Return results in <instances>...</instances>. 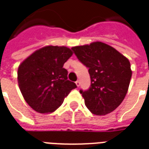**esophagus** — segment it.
<instances>
[{"label": "esophagus", "instance_id": "1", "mask_svg": "<svg viewBox=\"0 0 149 149\" xmlns=\"http://www.w3.org/2000/svg\"><path fill=\"white\" fill-rule=\"evenodd\" d=\"M76 84H77V87H80V80H77V81H76Z\"/></svg>", "mask_w": 149, "mask_h": 149}]
</instances>
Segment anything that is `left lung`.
I'll return each mask as SVG.
<instances>
[{
    "mask_svg": "<svg viewBox=\"0 0 149 149\" xmlns=\"http://www.w3.org/2000/svg\"><path fill=\"white\" fill-rule=\"evenodd\" d=\"M81 63L88 68L91 86L80 90L86 107L92 114L105 115L122 103L132 77L130 63L107 44L95 42L72 48Z\"/></svg>",
    "mask_w": 149,
    "mask_h": 149,
    "instance_id": "left-lung-1",
    "label": "left lung"
}]
</instances>
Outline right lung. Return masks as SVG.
<instances>
[{"label":"right lung","mask_w":149,"mask_h":149,"mask_svg":"<svg viewBox=\"0 0 149 149\" xmlns=\"http://www.w3.org/2000/svg\"><path fill=\"white\" fill-rule=\"evenodd\" d=\"M72 55L66 47L47 46L36 50L18 68L20 91L27 104L41 114L55 111L69 92L77 88L68 80L63 65Z\"/></svg>","instance_id":"obj_1"}]
</instances>
